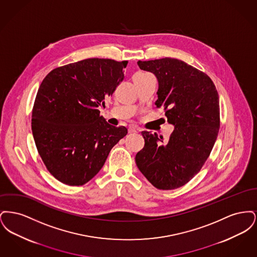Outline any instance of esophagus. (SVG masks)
I'll return each instance as SVG.
<instances>
[{"label": "esophagus", "instance_id": "34e87169", "mask_svg": "<svg viewBox=\"0 0 257 257\" xmlns=\"http://www.w3.org/2000/svg\"><path fill=\"white\" fill-rule=\"evenodd\" d=\"M137 131H138V128L136 126H133V125L129 126V128H128V132L129 133H136Z\"/></svg>", "mask_w": 257, "mask_h": 257}]
</instances>
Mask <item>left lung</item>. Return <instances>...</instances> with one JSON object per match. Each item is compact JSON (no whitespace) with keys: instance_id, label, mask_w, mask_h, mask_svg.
I'll use <instances>...</instances> for the list:
<instances>
[{"instance_id":"obj_1","label":"left lung","mask_w":257,"mask_h":257,"mask_svg":"<svg viewBox=\"0 0 257 257\" xmlns=\"http://www.w3.org/2000/svg\"><path fill=\"white\" fill-rule=\"evenodd\" d=\"M158 80L157 108L174 126L169 141L143 131L145 147L136 155L141 172L160 190L188 183L204 165L220 129V102L207 75L185 61L165 58L138 61Z\"/></svg>"}]
</instances>
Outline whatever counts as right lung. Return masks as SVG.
<instances>
[{"label":"right lung","mask_w":257,"mask_h":257,"mask_svg":"<svg viewBox=\"0 0 257 257\" xmlns=\"http://www.w3.org/2000/svg\"><path fill=\"white\" fill-rule=\"evenodd\" d=\"M128 61L86 59L52 70L38 88L32 114L37 151L61 183L81 186L104 166L127 134L100 116L99 107L124 78Z\"/></svg>","instance_id":"obj_1"}]
</instances>
